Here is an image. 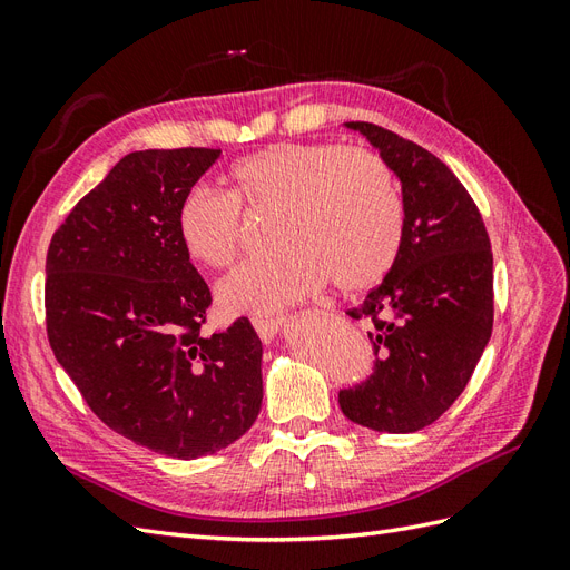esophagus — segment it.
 Listing matches in <instances>:
<instances>
[{"instance_id": "34e87169", "label": "esophagus", "mask_w": 570, "mask_h": 570, "mask_svg": "<svg viewBox=\"0 0 570 570\" xmlns=\"http://www.w3.org/2000/svg\"><path fill=\"white\" fill-rule=\"evenodd\" d=\"M252 325H254V331L258 333V337L268 342V340L278 335L281 325H283V316H254Z\"/></svg>"}]
</instances>
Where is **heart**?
Instances as JSON below:
<instances>
[{"label":"heart","mask_w":570,"mask_h":570,"mask_svg":"<svg viewBox=\"0 0 570 570\" xmlns=\"http://www.w3.org/2000/svg\"><path fill=\"white\" fill-rule=\"evenodd\" d=\"M230 195L193 187L176 226L189 258L220 271L235 262L247 214L275 209V254L252 258L218 285L230 314H268L304 302L331 278L342 292L381 283L404 239V202L390 164L337 142H278L237 159Z\"/></svg>","instance_id":"obj_1"}]
</instances>
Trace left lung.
Returning a JSON list of instances; mask_svg holds the SVG:
<instances>
[{
    "instance_id": "1",
    "label": "left lung",
    "mask_w": 570,
    "mask_h": 570,
    "mask_svg": "<svg viewBox=\"0 0 570 570\" xmlns=\"http://www.w3.org/2000/svg\"><path fill=\"white\" fill-rule=\"evenodd\" d=\"M347 128L364 132L402 180L404 239L385 281L347 312L371 321L375 364L337 402L377 433H416L459 400L488 347L490 237L469 189L435 154L366 120Z\"/></svg>"
}]
</instances>
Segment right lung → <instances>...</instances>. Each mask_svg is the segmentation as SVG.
Returning a JSON list of instances; mask_svg holds the SVG:
<instances>
[{
	"instance_id": "obj_1",
	"label": "right lung",
	"mask_w": 570,
	"mask_h": 570,
	"mask_svg": "<svg viewBox=\"0 0 570 570\" xmlns=\"http://www.w3.org/2000/svg\"><path fill=\"white\" fill-rule=\"evenodd\" d=\"M220 149H145L120 159L51 235L45 314L57 361L95 416L174 459L243 438L264 400L249 318L206 335L212 289L176 216Z\"/></svg>"
}]
</instances>
